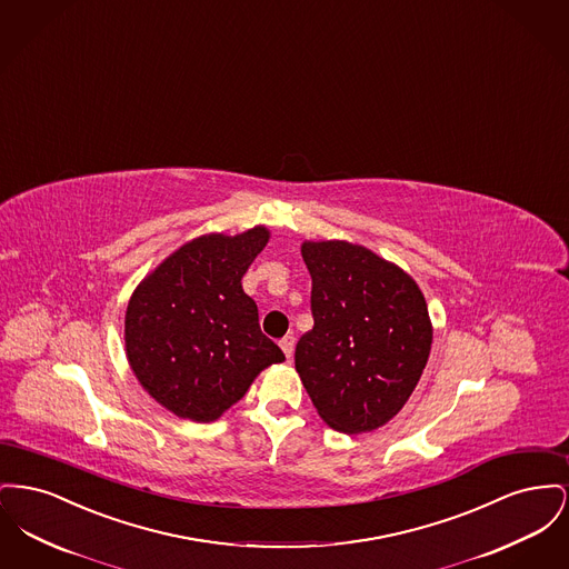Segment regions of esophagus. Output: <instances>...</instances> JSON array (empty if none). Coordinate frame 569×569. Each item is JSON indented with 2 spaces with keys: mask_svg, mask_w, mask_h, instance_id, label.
Segmentation results:
<instances>
[{
  "mask_svg": "<svg viewBox=\"0 0 569 569\" xmlns=\"http://www.w3.org/2000/svg\"><path fill=\"white\" fill-rule=\"evenodd\" d=\"M280 349L284 351V356H287V359L293 358V349H296V338H293V336H284V338L280 340Z\"/></svg>",
  "mask_w": 569,
  "mask_h": 569,
  "instance_id": "obj_1",
  "label": "esophagus"
}]
</instances>
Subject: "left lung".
<instances>
[{
    "instance_id": "8db88e82",
    "label": "left lung",
    "mask_w": 569,
    "mask_h": 569,
    "mask_svg": "<svg viewBox=\"0 0 569 569\" xmlns=\"http://www.w3.org/2000/svg\"><path fill=\"white\" fill-rule=\"evenodd\" d=\"M315 328L296 370L319 416L358 435L393 418L426 368L432 328L416 280L349 241H306Z\"/></svg>"
}]
</instances>
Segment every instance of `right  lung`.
Instances as JSON below:
<instances>
[{
  "label": "right lung",
  "instance_id": "obj_1",
  "mask_svg": "<svg viewBox=\"0 0 569 569\" xmlns=\"http://www.w3.org/2000/svg\"><path fill=\"white\" fill-rule=\"evenodd\" d=\"M268 238V229L254 227L236 238L188 241L128 301V361L151 398L178 418H220L263 368L284 359L241 289Z\"/></svg>",
  "mask_w": 569,
  "mask_h": 569
}]
</instances>
